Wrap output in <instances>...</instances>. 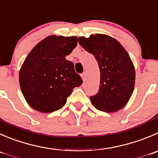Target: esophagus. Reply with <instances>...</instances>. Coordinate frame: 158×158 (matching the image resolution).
I'll return each mask as SVG.
<instances>
[{
  "label": "esophagus",
  "instance_id": "1",
  "mask_svg": "<svg viewBox=\"0 0 158 158\" xmlns=\"http://www.w3.org/2000/svg\"><path fill=\"white\" fill-rule=\"evenodd\" d=\"M81 76L82 79H83V81H85V76H86V75H85V73H81Z\"/></svg>",
  "mask_w": 158,
  "mask_h": 158
}]
</instances>
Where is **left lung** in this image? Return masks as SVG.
Returning <instances> with one entry per match:
<instances>
[{
    "label": "left lung",
    "instance_id": "8db88e82",
    "mask_svg": "<svg viewBox=\"0 0 158 158\" xmlns=\"http://www.w3.org/2000/svg\"><path fill=\"white\" fill-rule=\"evenodd\" d=\"M78 43L92 54L100 70L98 91L90 99L98 110L116 112L127 105L135 85V69L128 52L112 37L102 34L79 37Z\"/></svg>",
    "mask_w": 158,
    "mask_h": 158
}]
</instances>
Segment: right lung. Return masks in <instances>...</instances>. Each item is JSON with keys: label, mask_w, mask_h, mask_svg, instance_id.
<instances>
[{"label": "right lung", "mask_w": 158, "mask_h": 158, "mask_svg": "<svg viewBox=\"0 0 158 158\" xmlns=\"http://www.w3.org/2000/svg\"><path fill=\"white\" fill-rule=\"evenodd\" d=\"M77 44L76 36L50 35L28 54L20 70L19 83L31 108L45 113L59 110L73 88L83 83L73 63L66 60Z\"/></svg>", "instance_id": "add662e5"}]
</instances>
